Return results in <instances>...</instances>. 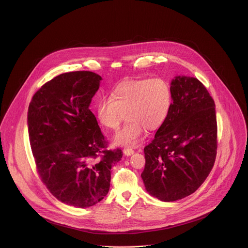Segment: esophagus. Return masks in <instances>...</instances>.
Here are the masks:
<instances>
[{
  "instance_id": "esophagus-1",
  "label": "esophagus",
  "mask_w": 248,
  "mask_h": 248,
  "mask_svg": "<svg viewBox=\"0 0 248 248\" xmlns=\"http://www.w3.org/2000/svg\"><path fill=\"white\" fill-rule=\"evenodd\" d=\"M123 153L125 155H132L135 153V150H133L132 148H124Z\"/></svg>"
}]
</instances>
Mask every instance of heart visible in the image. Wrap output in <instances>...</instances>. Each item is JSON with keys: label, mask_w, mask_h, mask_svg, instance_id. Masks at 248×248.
I'll use <instances>...</instances> for the list:
<instances>
[{"label": "heart", "mask_w": 248, "mask_h": 248, "mask_svg": "<svg viewBox=\"0 0 248 248\" xmlns=\"http://www.w3.org/2000/svg\"><path fill=\"white\" fill-rule=\"evenodd\" d=\"M171 105V88L164 79L132 80L118 85L109 97L101 98L96 114L100 123L111 131L119 128L125 114L127 121L112 141L120 146H137L145 128L153 131L165 122Z\"/></svg>", "instance_id": "obj_1"}]
</instances>
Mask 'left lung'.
<instances>
[{"instance_id": "8db88e82", "label": "left lung", "mask_w": 248, "mask_h": 248, "mask_svg": "<svg viewBox=\"0 0 248 248\" xmlns=\"http://www.w3.org/2000/svg\"><path fill=\"white\" fill-rule=\"evenodd\" d=\"M172 105L155 139L145 146L141 177L150 195L175 202L193 194L212 170L217 148L215 102L194 77L171 82Z\"/></svg>"}]
</instances>
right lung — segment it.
Segmentation results:
<instances>
[{
    "label": "right lung",
    "mask_w": 248,
    "mask_h": 248,
    "mask_svg": "<svg viewBox=\"0 0 248 248\" xmlns=\"http://www.w3.org/2000/svg\"><path fill=\"white\" fill-rule=\"evenodd\" d=\"M101 76L92 71L62 73L44 84L29 107L28 126L36 170L60 202L78 208L102 201L110 169L122 157L108 142L89 108Z\"/></svg>",
    "instance_id": "right-lung-1"
}]
</instances>
